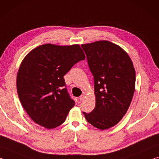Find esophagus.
Segmentation results:
<instances>
[{"label":"esophagus","mask_w":159,"mask_h":159,"mask_svg":"<svg viewBox=\"0 0 159 159\" xmlns=\"http://www.w3.org/2000/svg\"><path fill=\"white\" fill-rule=\"evenodd\" d=\"M84 98H85V95L84 94H83V95H81V96H80V98H79V100L81 102V101H83V99H84Z\"/></svg>","instance_id":"obj_1"}]
</instances>
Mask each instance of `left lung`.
<instances>
[{"label": "left lung", "instance_id": "8db88e82", "mask_svg": "<svg viewBox=\"0 0 159 159\" xmlns=\"http://www.w3.org/2000/svg\"><path fill=\"white\" fill-rule=\"evenodd\" d=\"M94 77L95 107L83 112L94 127L105 130L122 119L130 107L135 87V70L127 52L107 41L83 44Z\"/></svg>", "mask_w": 159, "mask_h": 159}]
</instances>
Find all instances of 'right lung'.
<instances>
[{
  "mask_svg": "<svg viewBox=\"0 0 159 159\" xmlns=\"http://www.w3.org/2000/svg\"><path fill=\"white\" fill-rule=\"evenodd\" d=\"M85 58L79 45L45 44L26 55L17 73V90L21 105L35 123L52 129L64 122L75 102L64 76Z\"/></svg>",
  "mask_w": 159,
  "mask_h": 159,
  "instance_id": "obj_1",
  "label": "right lung"
}]
</instances>
